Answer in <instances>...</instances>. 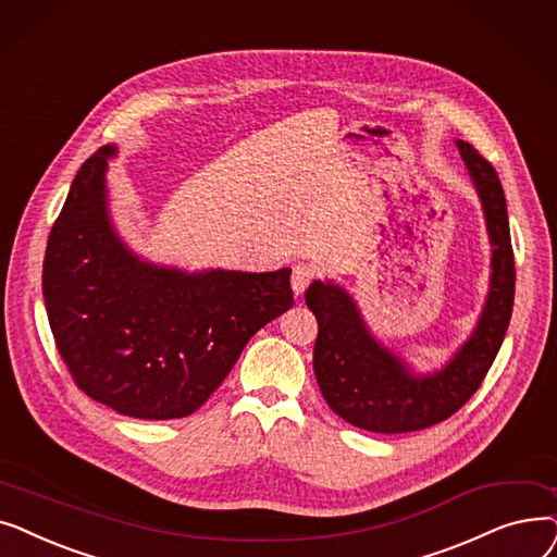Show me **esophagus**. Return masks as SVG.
<instances>
[{
    "instance_id": "34e87169",
    "label": "esophagus",
    "mask_w": 557,
    "mask_h": 557,
    "mask_svg": "<svg viewBox=\"0 0 557 557\" xmlns=\"http://www.w3.org/2000/svg\"><path fill=\"white\" fill-rule=\"evenodd\" d=\"M314 276H317L314 264L297 262L295 268H293V289H295V295H301Z\"/></svg>"
}]
</instances>
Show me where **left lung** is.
<instances>
[{"label": "left lung", "mask_w": 557, "mask_h": 557, "mask_svg": "<svg viewBox=\"0 0 557 557\" xmlns=\"http://www.w3.org/2000/svg\"><path fill=\"white\" fill-rule=\"evenodd\" d=\"M479 190L492 243L490 293L471 337L440 372L414 376L410 367L369 333L356 301L331 281H314L306 304L317 317L312 367L326 404L354 426L372 433H412L458 412L485 374L506 337L515 304V253L506 195L496 170L469 143L458 140Z\"/></svg>", "instance_id": "8db88e82"}]
</instances>
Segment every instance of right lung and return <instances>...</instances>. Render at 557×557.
Instances as JSON below:
<instances>
[{"instance_id":"add662e5","label":"right lung","mask_w":557,"mask_h":557,"mask_svg":"<svg viewBox=\"0 0 557 557\" xmlns=\"http://www.w3.org/2000/svg\"><path fill=\"white\" fill-rule=\"evenodd\" d=\"M113 153L106 145L82 165L51 226L42 262L49 326L90 399L136 419L188 417L253 333L293 308L289 270L188 274L138 258L109 215Z\"/></svg>"}]
</instances>
